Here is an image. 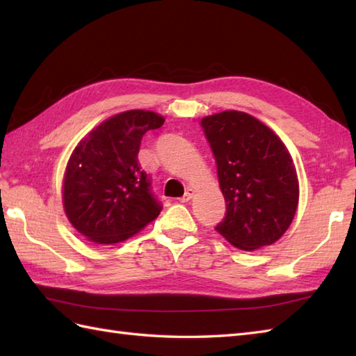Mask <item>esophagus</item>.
Returning a JSON list of instances; mask_svg holds the SVG:
<instances>
[{
	"instance_id": "esophagus-1",
	"label": "esophagus",
	"mask_w": 356,
	"mask_h": 356,
	"mask_svg": "<svg viewBox=\"0 0 356 356\" xmlns=\"http://www.w3.org/2000/svg\"><path fill=\"white\" fill-rule=\"evenodd\" d=\"M193 197H194V190H191V188H188V190L185 191V194L182 195V197H180V202L186 203V202H190Z\"/></svg>"
}]
</instances>
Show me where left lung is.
<instances>
[{
	"instance_id": "8db88e82",
	"label": "left lung",
	"mask_w": 356,
	"mask_h": 356,
	"mask_svg": "<svg viewBox=\"0 0 356 356\" xmlns=\"http://www.w3.org/2000/svg\"><path fill=\"white\" fill-rule=\"evenodd\" d=\"M226 203L216 231L241 251L275 243L289 228L300 199L297 170L283 140L245 111L202 118Z\"/></svg>"
}]
</instances>
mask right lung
I'll return each mask as SVG.
<instances>
[{
    "label": "right lung",
    "mask_w": 356,
    "mask_h": 356,
    "mask_svg": "<svg viewBox=\"0 0 356 356\" xmlns=\"http://www.w3.org/2000/svg\"><path fill=\"white\" fill-rule=\"evenodd\" d=\"M163 122V116L149 110L122 111L74 147L64 172L63 205L73 228L87 240L119 243L161 214L138 153L142 136Z\"/></svg>",
    "instance_id": "right-lung-1"
}]
</instances>
